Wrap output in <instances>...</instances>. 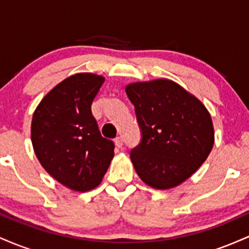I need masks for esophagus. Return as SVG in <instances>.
<instances>
[{
  "label": "esophagus",
  "instance_id": "esophagus-1",
  "mask_svg": "<svg viewBox=\"0 0 249 249\" xmlns=\"http://www.w3.org/2000/svg\"><path fill=\"white\" fill-rule=\"evenodd\" d=\"M115 144H116V146L119 147V148H121V147L123 146V139H122V137H117V138L115 139Z\"/></svg>",
  "mask_w": 249,
  "mask_h": 249
}]
</instances>
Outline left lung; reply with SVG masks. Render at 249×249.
Here are the masks:
<instances>
[{"instance_id": "obj_1", "label": "left lung", "mask_w": 249, "mask_h": 249, "mask_svg": "<svg viewBox=\"0 0 249 249\" xmlns=\"http://www.w3.org/2000/svg\"><path fill=\"white\" fill-rule=\"evenodd\" d=\"M134 105L142 142L131 160L142 181L156 190L179 186L196 173L214 145L210 112L178 83L160 78L125 87Z\"/></svg>"}]
</instances>
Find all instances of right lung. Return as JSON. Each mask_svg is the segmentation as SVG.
Wrapping results in <instances>:
<instances>
[{"mask_svg": "<svg viewBox=\"0 0 249 249\" xmlns=\"http://www.w3.org/2000/svg\"><path fill=\"white\" fill-rule=\"evenodd\" d=\"M105 78L90 72L68 77L37 105L31 142L53 179L77 192L98 186L115 156V144L102 137L91 104Z\"/></svg>", "mask_w": 249, "mask_h": 249, "instance_id": "add662e5", "label": "right lung"}]
</instances>
